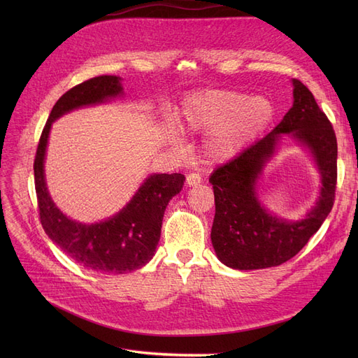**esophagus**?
<instances>
[{"label":"esophagus","instance_id":"esophagus-1","mask_svg":"<svg viewBox=\"0 0 358 358\" xmlns=\"http://www.w3.org/2000/svg\"><path fill=\"white\" fill-rule=\"evenodd\" d=\"M201 176L199 175V173H189V175L187 176V185L189 187H194V185H199V183H201Z\"/></svg>","mask_w":358,"mask_h":358}]
</instances>
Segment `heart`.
<instances>
[{
  "instance_id": "heart-1",
  "label": "heart",
  "mask_w": 358,
  "mask_h": 358,
  "mask_svg": "<svg viewBox=\"0 0 358 358\" xmlns=\"http://www.w3.org/2000/svg\"><path fill=\"white\" fill-rule=\"evenodd\" d=\"M273 117V107L262 96L227 90L197 92L185 100L180 125L191 133L210 131L206 154L210 159H229L252 142Z\"/></svg>"
}]
</instances>
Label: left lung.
Instances as JSON below:
<instances>
[{
	"label": "left lung",
	"mask_w": 358,
	"mask_h": 358,
	"mask_svg": "<svg viewBox=\"0 0 358 358\" xmlns=\"http://www.w3.org/2000/svg\"><path fill=\"white\" fill-rule=\"evenodd\" d=\"M294 103L272 131L218 166L209 179L215 194L212 245L231 268L252 270L284 264L305 246L330 213L338 182V140L331 122L299 79ZM292 132L316 155L323 176L317 206L305 220L285 223L267 214L256 200L255 182L273 155L280 134Z\"/></svg>",
	"instance_id": "obj_1"
}]
</instances>
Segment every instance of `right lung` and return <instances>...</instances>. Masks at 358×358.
Returning a JSON list of instances; mask_svg holds the SVG:
<instances>
[{
  "mask_svg": "<svg viewBox=\"0 0 358 358\" xmlns=\"http://www.w3.org/2000/svg\"><path fill=\"white\" fill-rule=\"evenodd\" d=\"M121 92L119 78L99 76L61 95L43 128L34 159L38 215L46 234L76 263L92 272L113 275L134 272L154 257L164 210L170 199L182 189L185 176L180 173L152 175L113 218L86 225L69 220L50 200L43 162L50 125L57 117L82 106L101 103Z\"/></svg>",
  "mask_w": 358,
  "mask_h": 358,
  "instance_id": "add662e5",
  "label": "right lung"
}]
</instances>
